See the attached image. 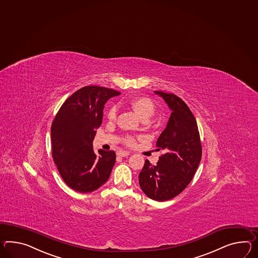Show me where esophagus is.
Returning <instances> with one entry per match:
<instances>
[{
  "label": "esophagus",
  "instance_id": "34e87169",
  "mask_svg": "<svg viewBox=\"0 0 258 258\" xmlns=\"http://www.w3.org/2000/svg\"><path fill=\"white\" fill-rule=\"evenodd\" d=\"M116 155H117V156H118V157H128V156H130V155H131V154H130V153H128V152H126V151H118V152H117V154H116Z\"/></svg>",
  "mask_w": 258,
  "mask_h": 258
}]
</instances>
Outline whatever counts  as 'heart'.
<instances>
[{"instance_id": "b5f03b06", "label": "heart", "mask_w": 258, "mask_h": 258, "mask_svg": "<svg viewBox=\"0 0 258 258\" xmlns=\"http://www.w3.org/2000/svg\"><path fill=\"white\" fill-rule=\"evenodd\" d=\"M131 106L132 109L138 113L143 119H148L155 112V104L154 102L146 97H137L131 101ZM117 116V108L112 106L107 112V118L111 121L115 120ZM137 138L132 135H126L123 138V143L127 146H133L136 144Z\"/></svg>"}]
</instances>
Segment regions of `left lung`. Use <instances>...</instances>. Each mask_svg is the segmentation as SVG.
<instances>
[{
	"label": "left lung",
	"instance_id": "1",
	"mask_svg": "<svg viewBox=\"0 0 258 258\" xmlns=\"http://www.w3.org/2000/svg\"><path fill=\"white\" fill-rule=\"evenodd\" d=\"M171 110L168 125L157 139L163 151L157 165L145 160L139 182L145 195L157 201L179 195L193 179L201 162L202 148L195 116L186 103L172 93L157 91Z\"/></svg>",
	"mask_w": 258,
	"mask_h": 258
}]
</instances>
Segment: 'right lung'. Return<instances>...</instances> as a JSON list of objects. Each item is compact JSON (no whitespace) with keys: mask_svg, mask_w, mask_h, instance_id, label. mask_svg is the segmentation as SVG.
<instances>
[{"mask_svg":"<svg viewBox=\"0 0 258 258\" xmlns=\"http://www.w3.org/2000/svg\"><path fill=\"white\" fill-rule=\"evenodd\" d=\"M119 94L112 88L84 87L63 102L52 122V157L63 181L77 192L100 188L113 170L114 151L101 149L96 155L92 142L105 102Z\"/></svg>","mask_w":258,"mask_h":258,"instance_id":"1","label":"right lung"}]
</instances>
